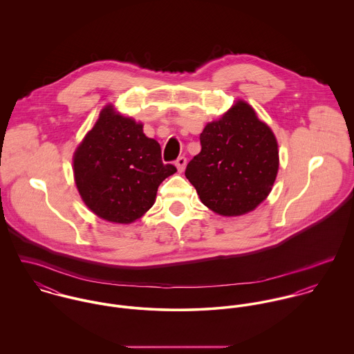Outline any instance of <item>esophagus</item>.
<instances>
[{
    "label": "esophagus",
    "mask_w": 354,
    "mask_h": 354,
    "mask_svg": "<svg viewBox=\"0 0 354 354\" xmlns=\"http://www.w3.org/2000/svg\"><path fill=\"white\" fill-rule=\"evenodd\" d=\"M176 166H177V169H178V171L183 173L184 169H185V166H187V158H185V156H178L177 160H176Z\"/></svg>",
    "instance_id": "1"
}]
</instances>
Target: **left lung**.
Segmentation results:
<instances>
[{
    "mask_svg": "<svg viewBox=\"0 0 354 354\" xmlns=\"http://www.w3.org/2000/svg\"><path fill=\"white\" fill-rule=\"evenodd\" d=\"M201 145L185 177L204 205L219 215L236 216L268 196L279 166L278 145L247 102H236L222 118L207 124Z\"/></svg>",
    "mask_w": 354,
    "mask_h": 354,
    "instance_id": "obj_1",
    "label": "left lung"
}]
</instances>
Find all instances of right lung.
Masks as SVG:
<instances>
[{
    "mask_svg": "<svg viewBox=\"0 0 354 354\" xmlns=\"http://www.w3.org/2000/svg\"><path fill=\"white\" fill-rule=\"evenodd\" d=\"M177 171L162 162L160 146L143 125L106 106L73 156L79 194L100 218L131 223L155 203L160 183Z\"/></svg>",
    "mask_w": 354,
    "mask_h": 354,
    "instance_id": "1",
    "label": "right lung"
}]
</instances>
